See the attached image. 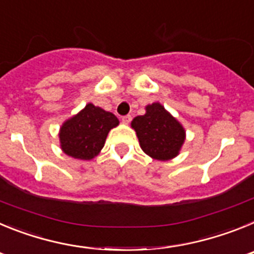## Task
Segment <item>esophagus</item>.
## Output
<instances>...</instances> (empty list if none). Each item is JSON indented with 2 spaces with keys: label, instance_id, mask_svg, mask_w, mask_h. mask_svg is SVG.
<instances>
[{
  "label": "esophagus",
  "instance_id": "obj_1",
  "mask_svg": "<svg viewBox=\"0 0 254 254\" xmlns=\"http://www.w3.org/2000/svg\"><path fill=\"white\" fill-rule=\"evenodd\" d=\"M132 121V117L131 116H123L122 117V123H125V125H128L129 122Z\"/></svg>",
  "mask_w": 254,
  "mask_h": 254
}]
</instances>
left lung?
<instances>
[{
  "label": "left lung",
  "mask_w": 254,
  "mask_h": 254,
  "mask_svg": "<svg viewBox=\"0 0 254 254\" xmlns=\"http://www.w3.org/2000/svg\"><path fill=\"white\" fill-rule=\"evenodd\" d=\"M141 149L155 160H170L181 151L186 140L183 126L160 103L146 107L143 116L134 117L131 122Z\"/></svg>",
  "instance_id": "left-lung-1"
}]
</instances>
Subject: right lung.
<instances>
[{"mask_svg":"<svg viewBox=\"0 0 254 254\" xmlns=\"http://www.w3.org/2000/svg\"><path fill=\"white\" fill-rule=\"evenodd\" d=\"M118 125L120 121L113 113L89 103L62 125L61 149L71 158L91 160L103 149L109 131Z\"/></svg>","mask_w":254,"mask_h":254,"instance_id":"add662e5","label":"right lung"}]
</instances>
